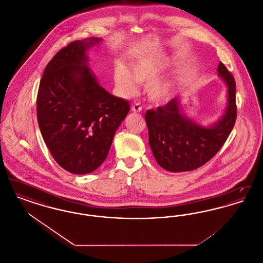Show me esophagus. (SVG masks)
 <instances>
[{"label": "esophagus", "instance_id": "esophagus-1", "mask_svg": "<svg viewBox=\"0 0 263 263\" xmlns=\"http://www.w3.org/2000/svg\"><path fill=\"white\" fill-rule=\"evenodd\" d=\"M131 109L134 112H140L142 110V106L138 102H133L132 106H131Z\"/></svg>", "mask_w": 263, "mask_h": 263}]
</instances>
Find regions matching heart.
<instances>
[{
	"label": "heart",
	"instance_id": "1",
	"mask_svg": "<svg viewBox=\"0 0 263 263\" xmlns=\"http://www.w3.org/2000/svg\"><path fill=\"white\" fill-rule=\"evenodd\" d=\"M163 66L155 61H140L132 66V73L125 67H118L114 71L116 86L125 96H132L137 90V82L140 84H150L156 81L163 72ZM174 89L172 82L153 83L148 88L149 97L153 100L161 101L167 99Z\"/></svg>",
	"mask_w": 263,
	"mask_h": 263
}]
</instances>
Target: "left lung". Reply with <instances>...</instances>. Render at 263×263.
<instances>
[{
	"instance_id": "1",
	"label": "left lung",
	"mask_w": 263,
	"mask_h": 263,
	"mask_svg": "<svg viewBox=\"0 0 263 263\" xmlns=\"http://www.w3.org/2000/svg\"><path fill=\"white\" fill-rule=\"evenodd\" d=\"M218 72L228 86L229 102L223 118L212 127L204 128L185 118L176 99L146 113L151 149L164 170L181 173L200 167L220 151L231 134L237 119L236 82L222 62Z\"/></svg>"
}]
</instances>
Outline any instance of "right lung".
<instances>
[{
    "instance_id": "obj_1",
    "label": "right lung",
    "mask_w": 263,
    "mask_h": 263,
    "mask_svg": "<svg viewBox=\"0 0 263 263\" xmlns=\"http://www.w3.org/2000/svg\"><path fill=\"white\" fill-rule=\"evenodd\" d=\"M99 38L73 41L58 51L40 80L36 100L41 135L53 159L76 175L96 171L106 159L129 102L101 88L86 51Z\"/></svg>"
}]
</instances>
